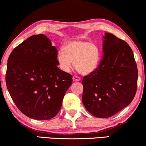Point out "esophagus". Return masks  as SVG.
Returning <instances> with one entry per match:
<instances>
[{
	"instance_id": "esophagus-1",
	"label": "esophagus",
	"mask_w": 146,
	"mask_h": 146,
	"mask_svg": "<svg viewBox=\"0 0 146 146\" xmlns=\"http://www.w3.org/2000/svg\"><path fill=\"white\" fill-rule=\"evenodd\" d=\"M73 80L74 82H78L80 80V77L78 76H73Z\"/></svg>"
}]
</instances>
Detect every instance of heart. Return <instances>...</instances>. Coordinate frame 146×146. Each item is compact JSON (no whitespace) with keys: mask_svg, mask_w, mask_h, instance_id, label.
Segmentation results:
<instances>
[{"mask_svg":"<svg viewBox=\"0 0 146 146\" xmlns=\"http://www.w3.org/2000/svg\"><path fill=\"white\" fill-rule=\"evenodd\" d=\"M59 67L65 72H69L74 67L80 73L88 74L97 68L100 60V48L95 43L84 40H74L62 48L57 53Z\"/></svg>","mask_w":146,"mask_h":146,"instance_id":"heart-1","label":"heart"}]
</instances>
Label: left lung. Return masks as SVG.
Masks as SVG:
<instances>
[{
    "label": "left lung",
    "instance_id": "obj_1",
    "mask_svg": "<svg viewBox=\"0 0 146 146\" xmlns=\"http://www.w3.org/2000/svg\"><path fill=\"white\" fill-rule=\"evenodd\" d=\"M103 56L97 68L84 76L82 100L91 114L111 117L128 106L137 88V68L132 50L112 34L104 36Z\"/></svg>",
    "mask_w": 146,
    "mask_h": 146
}]
</instances>
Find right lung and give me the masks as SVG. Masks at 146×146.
<instances>
[{
    "label": "right lung",
    "mask_w": 146,
    "mask_h": 146,
    "mask_svg": "<svg viewBox=\"0 0 146 146\" xmlns=\"http://www.w3.org/2000/svg\"><path fill=\"white\" fill-rule=\"evenodd\" d=\"M58 50L44 35L28 38L8 59L6 84L20 111L35 119L59 112L72 76L58 68Z\"/></svg>",
    "instance_id": "right-lung-1"
}]
</instances>
